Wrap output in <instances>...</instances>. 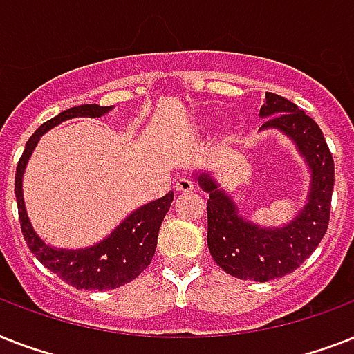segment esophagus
I'll list each match as a JSON object with an SVG mask.
<instances>
[{
	"instance_id": "obj_1",
	"label": "esophagus",
	"mask_w": 354,
	"mask_h": 354,
	"mask_svg": "<svg viewBox=\"0 0 354 354\" xmlns=\"http://www.w3.org/2000/svg\"><path fill=\"white\" fill-rule=\"evenodd\" d=\"M194 189V183L189 180V178H180L176 182V191H180V193H191Z\"/></svg>"
}]
</instances>
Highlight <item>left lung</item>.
I'll return each mask as SVG.
<instances>
[{"instance_id": "left-lung-1", "label": "left lung", "mask_w": 354, "mask_h": 354, "mask_svg": "<svg viewBox=\"0 0 354 354\" xmlns=\"http://www.w3.org/2000/svg\"><path fill=\"white\" fill-rule=\"evenodd\" d=\"M268 117L261 130L275 128L296 143L310 169V189L303 209L283 227H263L244 221L235 202L218 183L202 172L198 185L207 200V246L211 257L226 274L239 279L264 281L292 274L318 248L329 227L335 187V161L324 132L313 118L288 99L266 91L259 112Z\"/></svg>"}]
</instances>
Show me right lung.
Listing matches in <instances>:
<instances>
[{
    "label": "right lung",
    "instance_id": "obj_1",
    "mask_svg": "<svg viewBox=\"0 0 354 354\" xmlns=\"http://www.w3.org/2000/svg\"><path fill=\"white\" fill-rule=\"evenodd\" d=\"M112 110V106H99V104H82V106L69 108L58 113L57 118L49 119L29 138L21 158L16 167L14 178V193L18 202V215L21 233L29 250L36 255L47 270L57 274L68 285L79 290H108L118 288L136 279L150 264L154 257L158 233L167 211L171 207L174 194L169 193L163 198H158L150 204L141 205L132 215L113 230L104 241L97 242L95 246L84 250H60L53 248L41 241L30 226L29 216L25 211L24 202V171L29 161L40 136L57 127L62 121L73 118H101Z\"/></svg>",
    "mask_w": 354,
    "mask_h": 354
}]
</instances>
